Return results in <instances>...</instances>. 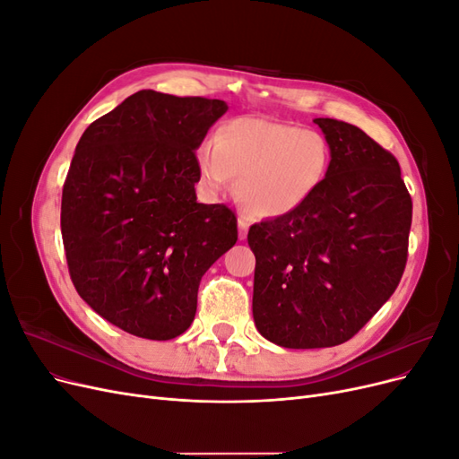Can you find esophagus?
Returning <instances> with one entry per match:
<instances>
[{
    "label": "esophagus",
    "mask_w": 459,
    "mask_h": 459,
    "mask_svg": "<svg viewBox=\"0 0 459 459\" xmlns=\"http://www.w3.org/2000/svg\"><path fill=\"white\" fill-rule=\"evenodd\" d=\"M238 226H239V239L243 241L247 238V233H248V226H251V224H248V218L247 216H239L238 218Z\"/></svg>",
    "instance_id": "34e87169"
}]
</instances>
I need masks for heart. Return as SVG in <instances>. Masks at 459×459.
Instances as JSON below:
<instances>
[{
	"label": "heart",
	"mask_w": 459,
	"mask_h": 459,
	"mask_svg": "<svg viewBox=\"0 0 459 459\" xmlns=\"http://www.w3.org/2000/svg\"><path fill=\"white\" fill-rule=\"evenodd\" d=\"M329 162V143L319 132L253 117L221 124L214 143L197 149L206 195H218L239 178L238 197L256 218L295 212L322 187Z\"/></svg>",
	"instance_id": "obj_1"
}]
</instances>
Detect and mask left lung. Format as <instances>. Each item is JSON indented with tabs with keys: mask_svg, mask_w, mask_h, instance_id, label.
I'll return each mask as SVG.
<instances>
[{
	"mask_svg": "<svg viewBox=\"0 0 459 459\" xmlns=\"http://www.w3.org/2000/svg\"><path fill=\"white\" fill-rule=\"evenodd\" d=\"M329 172L295 212L251 226L253 317L283 349L354 337L391 299L408 260L411 197L398 160L349 122L316 118Z\"/></svg>",
	"mask_w": 459,
	"mask_h": 459,
	"instance_id": "left-lung-1",
	"label": "left lung"
}]
</instances>
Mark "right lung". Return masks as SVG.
I'll use <instances>...</instances> for the list:
<instances>
[{
    "label": "right lung",
    "instance_id": "obj_1",
    "mask_svg": "<svg viewBox=\"0 0 459 459\" xmlns=\"http://www.w3.org/2000/svg\"><path fill=\"white\" fill-rule=\"evenodd\" d=\"M228 105L142 90L82 134L61 233L78 295L108 324L169 341L193 324L201 277L238 241L224 204L197 201L195 151Z\"/></svg>",
    "mask_w": 459,
    "mask_h": 459
}]
</instances>
